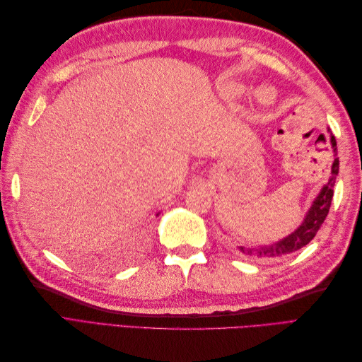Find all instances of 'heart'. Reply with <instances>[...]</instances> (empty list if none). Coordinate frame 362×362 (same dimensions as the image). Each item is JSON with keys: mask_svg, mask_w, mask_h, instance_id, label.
I'll list each match as a JSON object with an SVG mask.
<instances>
[{"mask_svg": "<svg viewBox=\"0 0 362 362\" xmlns=\"http://www.w3.org/2000/svg\"><path fill=\"white\" fill-rule=\"evenodd\" d=\"M245 90H243V87H238V86H235L234 89H233V95L234 96H237V95H242ZM258 100H259V103H262V104H269L270 103V98H269V92H267V89H261L259 92H258Z\"/></svg>", "mask_w": 362, "mask_h": 362, "instance_id": "obj_1", "label": "heart"}]
</instances>
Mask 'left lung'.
Instances as JSON below:
<instances>
[{
    "label": "left lung",
    "mask_w": 362,
    "mask_h": 362,
    "mask_svg": "<svg viewBox=\"0 0 362 362\" xmlns=\"http://www.w3.org/2000/svg\"><path fill=\"white\" fill-rule=\"evenodd\" d=\"M327 133H331V131L327 129ZM329 139H331V146L334 151L331 178L323 185L319 194L315 196V199L313 201L310 210L305 214L303 222L298 228H296L291 234L281 238L279 242L270 243V245H261V246H250V247L240 246L238 249L242 254L249 255V257H255L259 259L276 258V257L287 255V254H291V252L302 249L315 237L317 231H319L322 223L325 222L327 213H329L332 196H334V185H335L338 168H339V160L337 157V141H335V137L332 136V133L329 134Z\"/></svg>",
    "instance_id": "obj_1"
}]
</instances>
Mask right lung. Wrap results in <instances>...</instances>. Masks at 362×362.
I'll list each match as a JSON object with an SVG mask.
<instances>
[{"label": "right lung", "instance_id": "1", "mask_svg": "<svg viewBox=\"0 0 362 362\" xmlns=\"http://www.w3.org/2000/svg\"><path fill=\"white\" fill-rule=\"evenodd\" d=\"M158 214H160V213H157V216H158Z\"/></svg>", "mask_w": 362, "mask_h": 362}]
</instances>
